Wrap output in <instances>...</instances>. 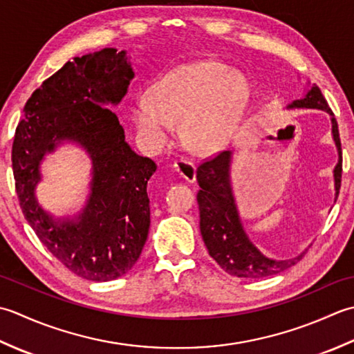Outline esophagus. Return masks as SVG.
<instances>
[{
  "label": "esophagus",
  "mask_w": 354,
  "mask_h": 354,
  "mask_svg": "<svg viewBox=\"0 0 354 354\" xmlns=\"http://www.w3.org/2000/svg\"><path fill=\"white\" fill-rule=\"evenodd\" d=\"M174 171L182 177L186 182H196V165L189 160H185V158H180L174 163Z\"/></svg>",
  "instance_id": "1"
}]
</instances>
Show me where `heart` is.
<instances>
[{"mask_svg": "<svg viewBox=\"0 0 354 354\" xmlns=\"http://www.w3.org/2000/svg\"><path fill=\"white\" fill-rule=\"evenodd\" d=\"M249 102L246 79L217 61L185 64L153 85L137 100L133 120L151 148L168 147L180 122L185 145L192 153H217L232 137Z\"/></svg>", "mask_w": 354, "mask_h": 354, "instance_id": "obj_1", "label": "heart"}]
</instances>
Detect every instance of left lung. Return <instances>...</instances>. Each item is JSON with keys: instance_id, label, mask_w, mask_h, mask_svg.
Returning <instances> with one entry per match:
<instances>
[{"instance_id": "left-lung-1", "label": "left lung", "mask_w": 354, "mask_h": 354, "mask_svg": "<svg viewBox=\"0 0 354 354\" xmlns=\"http://www.w3.org/2000/svg\"><path fill=\"white\" fill-rule=\"evenodd\" d=\"M287 108H315V110H322L330 114L331 134H333L339 154V160L333 171L337 198L342 178L341 139H339L335 114L330 110L319 86L313 84L304 97L293 100L292 104L287 105ZM230 158H232V151H223V153L201 163L197 169V182L200 186L197 201L200 209L201 236H203L209 255L229 275L248 279L277 275V273L297 264L306 252L295 258L272 259L263 255L255 248V244L249 240L241 225L232 185H230Z\"/></svg>"}]
</instances>
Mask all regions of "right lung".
Instances as JSON below:
<instances>
[{
	"label": "right lung",
	"instance_id": "add662e5",
	"mask_svg": "<svg viewBox=\"0 0 354 354\" xmlns=\"http://www.w3.org/2000/svg\"><path fill=\"white\" fill-rule=\"evenodd\" d=\"M134 77L125 50L73 57L28 97L12 147L19 206L39 241L68 270L90 281H111L133 269L149 230L147 185L157 167L137 156L125 129L105 105H118ZM64 141L92 160L91 194L75 219H55L34 196L44 156Z\"/></svg>",
	"mask_w": 354,
	"mask_h": 354
}]
</instances>
